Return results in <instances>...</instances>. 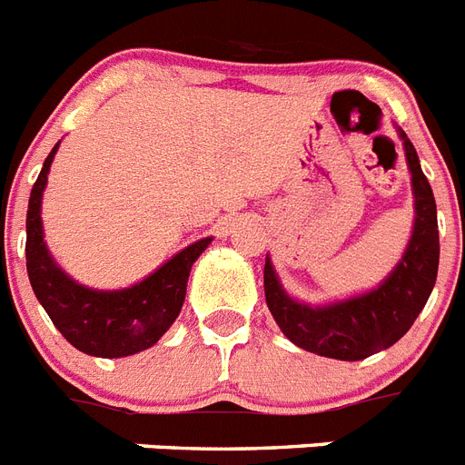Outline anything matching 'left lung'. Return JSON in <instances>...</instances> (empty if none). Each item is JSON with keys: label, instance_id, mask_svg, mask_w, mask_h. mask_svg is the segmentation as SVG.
Returning <instances> with one entry per match:
<instances>
[{"label": "left lung", "instance_id": "1", "mask_svg": "<svg viewBox=\"0 0 465 465\" xmlns=\"http://www.w3.org/2000/svg\"><path fill=\"white\" fill-rule=\"evenodd\" d=\"M402 151L412 174L414 223L408 246L396 268L375 289L365 293L310 305L293 298L282 286L270 256H265V300L274 322L295 347L338 361H361L396 344L412 328L419 312L435 286L440 237H438V209L429 179L419 165L408 134L396 127Z\"/></svg>", "mask_w": 465, "mask_h": 465}]
</instances>
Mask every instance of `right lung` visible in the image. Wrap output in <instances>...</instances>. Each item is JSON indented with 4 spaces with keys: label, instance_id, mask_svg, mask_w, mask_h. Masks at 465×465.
I'll use <instances>...</instances> for the list:
<instances>
[{
    "label": "right lung",
    "instance_id": "right-lung-1",
    "mask_svg": "<svg viewBox=\"0 0 465 465\" xmlns=\"http://www.w3.org/2000/svg\"><path fill=\"white\" fill-rule=\"evenodd\" d=\"M60 142L53 146L27 204V274L41 307L72 347L97 359H123L153 347L182 312L193 262L212 244V237L163 262L158 270L127 289H90L69 277L48 252L41 221V200L48 183L51 163Z\"/></svg>",
    "mask_w": 465,
    "mask_h": 465
}]
</instances>
